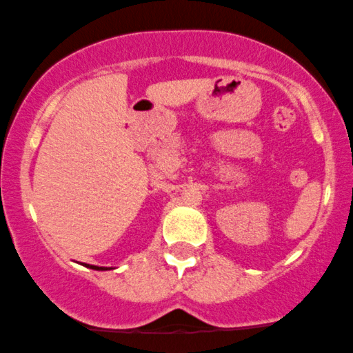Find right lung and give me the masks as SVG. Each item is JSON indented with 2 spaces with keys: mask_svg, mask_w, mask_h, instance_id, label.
<instances>
[{
  "mask_svg": "<svg viewBox=\"0 0 353 353\" xmlns=\"http://www.w3.org/2000/svg\"><path fill=\"white\" fill-rule=\"evenodd\" d=\"M87 266L92 270H107V268H103V266H92V265H87Z\"/></svg>",
  "mask_w": 353,
  "mask_h": 353,
  "instance_id": "add662e5",
  "label": "right lung"
}]
</instances>
